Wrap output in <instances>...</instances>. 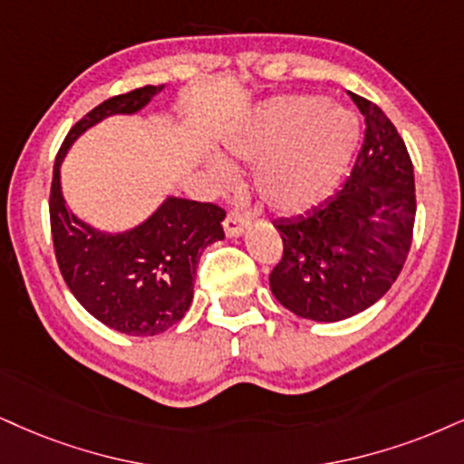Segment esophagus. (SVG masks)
<instances>
[{"instance_id":"34e87169","label":"esophagus","mask_w":464,"mask_h":464,"mask_svg":"<svg viewBox=\"0 0 464 464\" xmlns=\"http://www.w3.org/2000/svg\"><path fill=\"white\" fill-rule=\"evenodd\" d=\"M249 226V215L243 213L241 208H232L227 210L226 221H223V227H226L227 237H238L245 227Z\"/></svg>"}]
</instances>
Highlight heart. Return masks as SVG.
<instances>
[{"mask_svg":"<svg viewBox=\"0 0 464 464\" xmlns=\"http://www.w3.org/2000/svg\"><path fill=\"white\" fill-rule=\"evenodd\" d=\"M357 141L353 111L329 107L323 96H293L273 102L247 135L232 141V152L251 161L273 153L256 174L258 196L268 208L296 215L334 191Z\"/></svg>","mask_w":464,"mask_h":464,"instance_id":"obj_1","label":"heart"}]
</instances>
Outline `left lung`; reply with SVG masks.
<instances>
[{"label": "left lung", "instance_id": "1", "mask_svg": "<svg viewBox=\"0 0 464 464\" xmlns=\"http://www.w3.org/2000/svg\"><path fill=\"white\" fill-rule=\"evenodd\" d=\"M365 120L351 176L307 215L273 226L284 243L271 293L296 316L335 323L363 312L396 282L415 226V176L392 120L351 94Z\"/></svg>", "mask_w": 464, "mask_h": 464}]
</instances>
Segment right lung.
<instances>
[{
  "instance_id": "right-lung-1",
  "label": "right lung",
  "mask_w": 464,
  "mask_h": 464,
  "mask_svg": "<svg viewBox=\"0 0 464 464\" xmlns=\"http://www.w3.org/2000/svg\"><path fill=\"white\" fill-rule=\"evenodd\" d=\"M163 85L118 94L88 111L57 150L49 193L55 260L71 293L96 320L127 335H157L185 316L202 251L223 238L226 210L213 202L171 198L127 234H101L66 208L60 163L68 146L111 113H133Z\"/></svg>"
}]
</instances>
